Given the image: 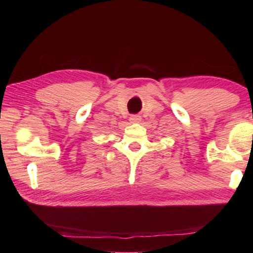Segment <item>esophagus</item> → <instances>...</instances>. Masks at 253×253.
<instances>
[{"label":"esophagus","instance_id":"34e87169","mask_svg":"<svg viewBox=\"0 0 253 253\" xmlns=\"http://www.w3.org/2000/svg\"><path fill=\"white\" fill-rule=\"evenodd\" d=\"M129 121L131 123H139L140 121H142V117H140L139 115H132V116L129 117Z\"/></svg>","mask_w":253,"mask_h":253}]
</instances>
